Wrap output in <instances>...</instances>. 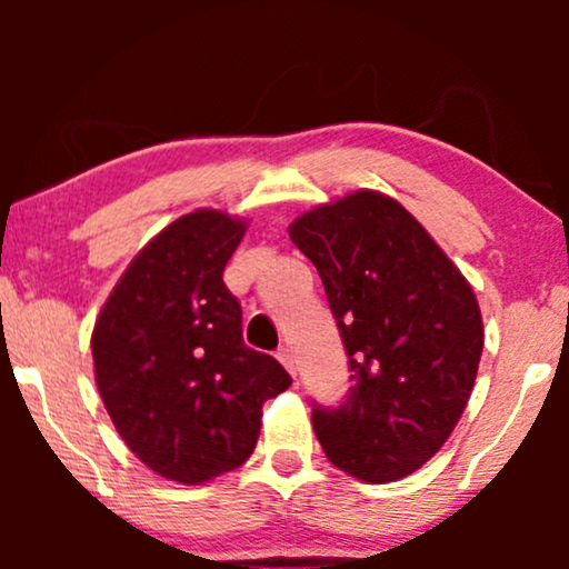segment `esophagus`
I'll use <instances>...</instances> for the list:
<instances>
[{
  "label": "esophagus",
  "mask_w": 569,
  "mask_h": 569,
  "mask_svg": "<svg viewBox=\"0 0 569 569\" xmlns=\"http://www.w3.org/2000/svg\"><path fill=\"white\" fill-rule=\"evenodd\" d=\"M277 360L284 365V368H287V372H290V376H298V365H295V355H292V349H290V347H279Z\"/></svg>",
  "instance_id": "1"
}]
</instances>
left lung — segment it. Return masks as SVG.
<instances>
[{
    "label": "left lung",
    "mask_w": 569,
    "mask_h": 569,
    "mask_svg": "<svg viewBox=\"0 0 569 569\" xmlns=\"http://www.w3.org/2000/svg\"><path fill=\"white\" fill-rule=\"evenodd\" d=\"M313 261L345 341L352 388L313 403L333 466L383 485L438 453L477 380L485 329L453 261L399 201L357 191L290 224Z\"/></svg>",
    "instance_id": "left-lung-1"
}]
</instances>
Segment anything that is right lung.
I'll use <instances>...</instances> for the list:
<instances>
[{"mask_svg":"<svg viewBox=\"0 0 569 569\" xmlns=\"http://www.w3.org/2000/svg\"><path fill=\"white\" fill-rule=\"evenodd\" d=\"M246 222L178 217L123 271L92 329L96 383L116 430L160 477L201 485L253 453L263 401L292 378L243 341L222 282Z\"/></svg>","mask_w":569,"mask_h":569,"instance_id":"right-lung-1","label":"right lung"}]
</instances>
